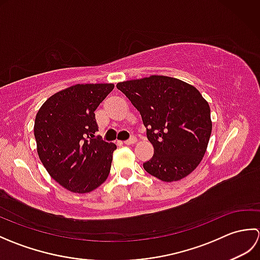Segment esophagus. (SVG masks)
Instances as JSON below:
<instances>
[{
  "mask_svg": "<svg viewBox=\"0 0 260 260\" xmlns=\"http://www.w3.org/2000/svg\"><path fill=\"white\" fill-rule=\"evenodd\" d=\"M137 142V140H136V137H131L129 140H127V141H125L124 142V144H126V145H132V144H134V143H136Z\"/></svg>",
  "mask_w": 260,
  "mask_h": 260,
  "instance_id": "obj_1",
  "label": "esophagus"
}]
</instances>
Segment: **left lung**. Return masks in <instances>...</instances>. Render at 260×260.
Returning <instances> with one entry per match:
<instances>
[{"mask_svg":"<svg viewBox=\"0 0 260 260\" xmlns=\"http://www.w3.org/2000/svg\"><path fill=\"white\" fill-rule=\"evenodd\" d=\"M117 89L139 110L154 155L143 164L164 182L194 171L206 154L212 131L209 104L197 88L168 76L118 82Z\"/></svg>","mask_w":260,"mask_h":260,"instance_id":"obj_1","label":"left lung"}]
</instances>
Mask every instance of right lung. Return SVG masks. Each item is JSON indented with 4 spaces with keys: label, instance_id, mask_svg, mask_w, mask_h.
<instances>
[{
    "label": "right lung",
    "instance_id": "add662e5",
    "mask_svg": "<svg viewBox=\"0 0 260 260\" xmlns=\"http://www.w3.org/2000/svg\"><path fill=\"white\" fill-rule=\"evenodd\" d=\"M113 89V84H78L56 92L38 110L39 158L70 192H91L108 178L116 145L96 137L95 110Z\"/></svg>",
    "mask_w": 260,
    "mask_h": 260
}]
</instances>
